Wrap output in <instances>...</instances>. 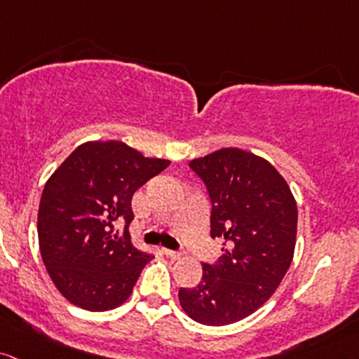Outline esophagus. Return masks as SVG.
Here are the masks:
<instances>
[{
	"label": "esophagus",
	"mask_w": 359,
	"mask_h": 359,
	"mask_svg": "<svg viewBox=\"0 0 359 359\" xmlns=\"http://www.w3.org/2000/svg\"><path fill=\"white\" fill-rule=\"evenodd\" d=\"M161 252H163L167 257L170 259H179L180 257V252L179 250H172V249H161Z\"/></svg>",
	"instance_id": "esophagus-1"
}]
</instances>
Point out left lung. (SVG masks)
<instances>
[{"label": "left lung", "mask_w": 359, "mask_h": 359, "mask_svg": "<svg viewBox=\"0 0 359 359\" xmlns=\"http://www.w3.org/2000/svg\"><path fill=\"white\" fill-rule=\"evenodd\" d=\"M189 167L210 196L211 238L223 240V254L203 262L201 281L180 288L179 300L199 324H233L269 300L285 278L297 242V203L273 165L243 149H218Z\"/></svg>", "instance_id": "obj_1"}]
</instances>
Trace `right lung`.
Returning a JSON list of instances; mask_svg holds the SVG:
<instances>
[{"label":"right lung","mask_w":359,"mask_h":359,"mask_svg":"<svg viewBox=\"0 0 359 359\" xmlns=\"http://www.w3.org/2000/svg\"><path fill=\"white\" fill-rule=\"evenodd\" d=\"M168 165L121 141H92L80 144L50 175L39 204V245L66 300L90 312L128 300L153 257L131 242L133 194ZM117 221L125 222L122 236Z\"/></svg>","instance_id":"add662e5"}]
</instances>
